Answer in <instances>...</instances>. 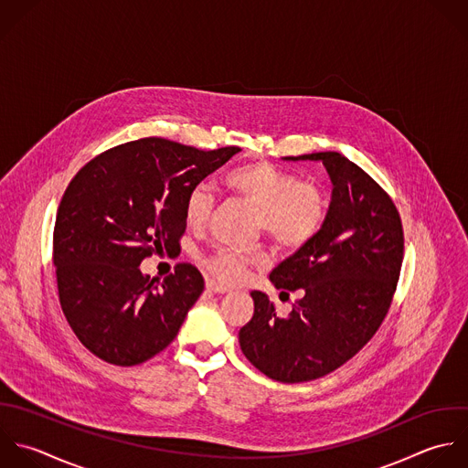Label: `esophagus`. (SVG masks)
<instances>
[{"instance_id": "1", "label": "esophagus", "mask_w": 468, "mask_h": 468, "mask_svg": "<svg viewBox=\"0 0 468 468\" xmlns=\"http://www.w3.org/2000/svg\"><path fill=\"white\" fill-rule=\"evenodd\" d=\"M206 286H207V290H211L215 293H228V292H231L228 286H224V284H220L217 281H211V279L206 282Z\"/></svg>"}]
</instances>
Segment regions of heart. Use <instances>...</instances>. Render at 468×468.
Masks as SVG:
<instances>
[{"label":"heart","mask_w":468,"mask_h":468,"mask_svg":"<svg viewBox=\"0 0 468 468\" xmlns=\"http://www.w3.org/2000/svg\"><path fill=\"white\" fill-rule=\"evenodd\" d=\"M224 186L248 206L257 209V226L281 250L297 251L308 246L323 229L328 202L323 189L312 182H301L295 175L270 162H248L224 176ZM211 209V195L206 186H195L186 197L184 218L193 229H200ZM261 251L217 248L206 266L215 279L231 284L244 279L248 268L262 264Z\"/></svg>","instance_id":"heart-1"}]
</instances>
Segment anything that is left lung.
<instances>
[{"mask_svg": "<svg viewBox=\"0 0 468 468\" xmlns=\"http://www.w3.org/2000/svg\"><path fill=\"white\" fill-rule=\"evenodd\" d=\"M323 162L334 184L321 233L282 261L270 281L301 292L286 317L262 292L240 328L248 361L270 379L304 383L352 359L388 314L403 264V224L387 191L357 164L335 151L284 156Z\"/></svg>", "mask_w": 468, "mask_h": 468, "instance_id": "1", "label": "left lung"}]
</instances>
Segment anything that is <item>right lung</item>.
<instances>
[{
  "label": "right lung",
  "mask_w": 468,
  "mask_h": 468,
  "mask_svg": "<svg viewBox=\"0 0 468 468\" xmlns=\"http://www.w3.org/2000/svg\"><path fill=\"white\" fill-rule=\"evenodd\" d=\"M239 151L149 136L107 149L70 180L56 215L52 262L63 315L90 354L134 367L176 337L204 292L200 271L182 262L158 281L138 266L162 250L180 251L187 193Z\"/></svg>",
  "instance_id": "obj_1"
}]
</instances>
